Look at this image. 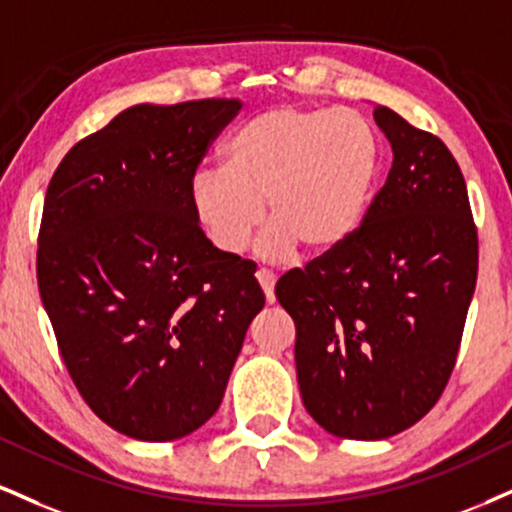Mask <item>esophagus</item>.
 Listing matches in <instances>:
<instances>
[{
	"instance_id": "1",
	"label": "esophagus",
	"mask_w": 512,
	"mask_h": 512,
	"mask_svg": "<svg viewBox=\"0 0 512 512\" xmlns=\"http://www.w3.org/2000/svg\"><path fill=\"white\" fill-rule=\"evenodd\" d=\"M257 283H260L262 286V291H264V298H267V303L272 305L274 303V283H276V279H274V274L269 272V269H257Z\"/></svg>"
}]
</instances>
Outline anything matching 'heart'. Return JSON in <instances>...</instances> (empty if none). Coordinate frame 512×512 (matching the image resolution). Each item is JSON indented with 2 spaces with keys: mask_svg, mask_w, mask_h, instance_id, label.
<instances>
[{
  "mask_svg": "<svg viewBox=\"0 0 512 512\" xmlns=\"http://www.w3.org/2000/svg\"><path fill=\"white\" fill-rule=\"evenodd\" d=\"M381 143L350 109L272 107L233 131L224 166L190 181V207L209 243L236 255L267 217L257 252L279 262L303 248L322 257L348 245L379 181Z\"/></svg>",
  "mask_w": 512,
  "mask_h": 512,
  "instance_id": "1",
  "label": "heart"
}]
</instances>
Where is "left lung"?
Instances as JSON below:
<instances>
[{
    "label": "left lung",
    "instance_id": "obj_1",
    "mask_svg": "<svg viewBox=\"0 0 512 512\" xmlns=\"http://www.w3.org/2000/svg\"><path fill=\"white\" fill-rule=\"evenodd\" d=\"M374 121L393 166L360 231L276 283L295 322L305 408L329 434L355 441L389 439L434 408L458 357L479 257L448 147L381 104Z\"/></svg>",
    "mask_w": 512,
    "mask_h": 512
}]
</instances>
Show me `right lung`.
<instances>
[{
	"mask_svg": "<svg viewBox=\"0 0 512 512\" xmlns=\"http://www.w3.org/2000/svg\"><path fill=\"white\" fill-rule=\"evenodd\" d=\"M240 100L133 104L61 159L38 238V286L92 412L174 441L219 410L264 307L252 262L209 243L190 181Z\"/></svg>",
	"mask_w": 512,
	"mask_h": 512,
	"instance_id": "right-lung-1",
	"label": "right lung"
}]
</instances>
